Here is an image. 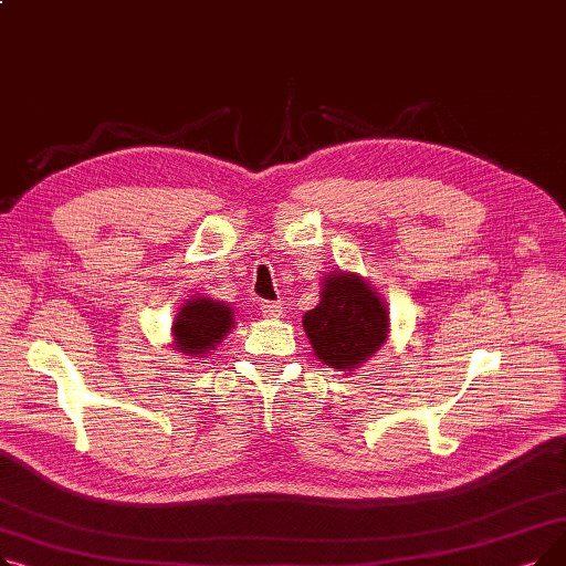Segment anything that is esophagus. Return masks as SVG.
<instances>
[{"label":"esophagus","mask_w":566,"mask_h":566,"mask_svg":"<svg viewBox=\"0 0 566 566\" xmlns=\"http://www.w3.org/2000/svg\"><path fill=\"white\" fill-rule=\"evenodd\" d=\"M261 312H263V316H268V318H280L282 312H284V305H282V303H263V305H261Z\"/></svg>","instance_id":"1"}]
</instances>
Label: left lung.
Here are the masks:
<instances>
[{
	"label": "left lung",
	"instance_id": "1",
	"mask_svg": "<svg viewBox=\"0 0 566 566\" xmlns=\"http://www.w3.org/2000/svg\"><path fill=\"white\" fill-rule=\"evenodd\" d=\"M318 295V305L303 316L314 355L331 369L355 371L388 342L390 310L358 273H328Z\"/></svg>",
	"mask_w": 566,
	"mask_h": 566
}]
</instances>
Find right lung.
<instances>
[{"mask_svg": "<svg viewBox=\"0 0 566 566\" xmlns=\"http://www.w3.org/2000/svg\"><path fill=\"white\" fill-rule=\"evenodd\" d=\"M233 307L208 295H192L171 323V346L190 358H206L233 328Z\"/></svg>", "mask_w": 566, "mask_h": 566, "instance_id": "right-lung-1", "label": "right lung"}]
</instances>
